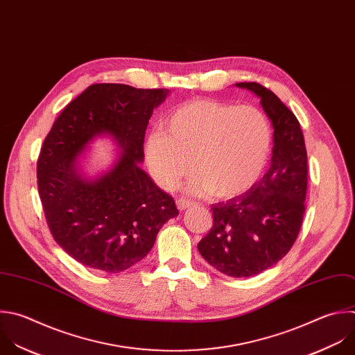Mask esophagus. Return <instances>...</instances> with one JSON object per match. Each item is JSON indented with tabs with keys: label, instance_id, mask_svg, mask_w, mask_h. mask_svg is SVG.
I'll use <instances>...</instances> for the list:
<instances>
[{
	"label": "esophagus",
	"instance_id": "esophagus-1",
	"mask_svg": "<svg viewBox=\"0 0 355 355\" xmlns=\"http://www.w3.org/2000/svg\"><path fill=\"white\" fill-rule=\"evenodd\" d=\"M191 206H195V202L188 200V199H184V198H178V199H177V207H178L180 210H185V209H188V207H191Z\"/></svg>",
	"mask_w": 355,
	"mask_h": 355
}]
</instances>
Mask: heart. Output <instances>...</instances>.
Here are the masks:
<instances>
[{
	"label": "heart",
	"instance_id": "b5f03b06",
	"mask_svg": "<svg viewBox=\"0 0 355 355\" xmlns=\"http://www.w3.org/2000/svg\"><path fill=\"white\" fill-rule=\"evenodd\" d=\"M272 138L268 116L259 108L196 98L170 112L163 131L149 134L144 152L163 189H177L193 168L192 192L227 200L244 195L261 180Z\"/></svg>",
	"mask_w": 355,
	"mask_h": 355
}]
</instances>
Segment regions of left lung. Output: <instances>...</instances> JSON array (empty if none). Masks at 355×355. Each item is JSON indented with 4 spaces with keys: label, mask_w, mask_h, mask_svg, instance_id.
I'll return each instance as SVG.
<instances>
[{
    "label": "left lung",
    "mask_w": 355,
    "mask_h": 355,
    "mask_svg": "<svg viewBox=\"0 0 355 355\" xmlns=\"http://www.w3.org/2000/svg\"><path fill=\"white\" fill-rule=\"evenodd\" d=\"M261 97L270 118L273 155L268 173L248 192L211 205L213 225L200 255L231 277H251L276 265L294 245L305 213L308 159L297 116L257 82L235 83Z\"/></svg>",
    "instance_id": "1"
}]
</instances>
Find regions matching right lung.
<instances>
[{"mask_svg":"<svg viewBox=\"0 0 355 355\" xmlns=\"http://www.w3.org/2000/svg\"><path fill=\"white\" fill-rule=\"evenodd\" d=\"M168 89L94 83L60 114L37 160V188L55 243L79 263L120 273L153 248L166 221L178 216L173 196L138 166L153 110ZM108 133L122 149L114 166L94 180L78 171L89 141Z\"/></svg>","mask_w":355,"mask_h":355,"instance_id":"right-lung-1","label":"right lung"}]
</instances>
